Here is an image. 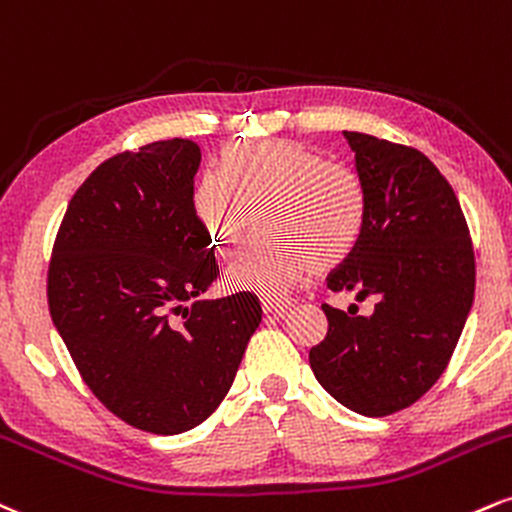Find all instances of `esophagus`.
<instances>
[{
    "mask_svg": "<svg viewBox=\"0 0 512 512\" xmlns=\"http://www.w3.org/2000/svg\"><path fill=\"white\" fill-rule=\"evenodd\" d=\"M261 304H263V311L273 316H285L292 306L290 299H263Z\"/></svg>",
    "mask_w": 512,
    "mask_h": 512,
    "instance_id": "obj_1",
    "label": "esophagus"
}]
</instances>
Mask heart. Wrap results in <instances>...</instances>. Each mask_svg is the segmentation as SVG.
<instances>
[{
    "mask_svg": "<svg viewBox=\"0 0 512 512\" xmlns=\"http://www.w3.org/2000/svg\"><path fill=\"white\" fill-rule=\"evenodd\" d=\"M266 208V227L290 244L254 246L227 270L234 290L280 297L292 285L345 261L362 237L366 191L350 167L323 162L292 141L232 143L196 186L194 210L210 242L230 254Z\"/></svg>",
    "mask_w": 512,
    "mask_h": 512,
    "instance_id": "heart-1",
    "label": "heart"
}]
</instances>
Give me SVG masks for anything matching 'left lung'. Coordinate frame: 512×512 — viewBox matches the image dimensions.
I'll return each mask as SVG.
<instances>
[{"label":"left lung","instance_id":"8db88e82","mask_svg":"<svg viewBox=\"0 0 512 512\" xmlns=\"http://www.w3.org/2000/svg\"><path fill=\"white\" fill-rule=\"evenodd\" d=\"M366 191L352 254L328 275L333 292L374 297L357 316L323 304L328 333L309 364L347 410L386 417L417 402L453 357L474 299V251L453 186L417 148L342 131Z\"/></svg>","mask_w":512,"mask_h":512}]
</instances>
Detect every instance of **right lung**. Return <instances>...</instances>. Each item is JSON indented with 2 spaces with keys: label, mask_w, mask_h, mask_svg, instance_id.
<instances>
[{
  "label": "right lung",
  "mask_w": 512,
  "mask_h": 512,
  "mask_svg": "<svg viewBox=\"0 0 512 512\" xmlns=\"http://www.w3.org/2000/svg\"><path fill=\"white\" fill-rule=\"evenodd\" d=\"M198 165L189 138L102 162L69 201L47 273L54 328L86 386L162 436L215 412L263 316L251 292L201 299L220 270L194 210Z\"/></svg>",
  "instance_id": "right-lung-1"
}]
</instances>
